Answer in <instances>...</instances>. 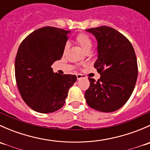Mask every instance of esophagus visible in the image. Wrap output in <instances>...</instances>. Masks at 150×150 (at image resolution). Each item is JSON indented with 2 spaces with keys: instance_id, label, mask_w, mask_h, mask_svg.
Listing matches in <instances>:
<instances>
[{
  "instance_id": "obj_1",
  "label": "esophagus",
  "mask_w": 150,
  "mask_h": 150,
  "mask_svg": "<svg viewBox=\"0 0 150 150\" xmlns=\"http://www.w3.org/2000/svg\"><path fill=\"white\" fill-rule=\"evenodd\" d=\"M76 76H77V79L80 80V79H81V78H83L84 75H81V74H78V75H77Z\"/></svg>"
}]
</instances>
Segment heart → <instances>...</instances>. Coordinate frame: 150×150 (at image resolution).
<instances>
[{
	"instance_id": "heart-1",
	"label": "heart",
	"mask_w": 150,
	"mask_h": 150,
	"mask_svg": "<svg viewBox=\"0 0 150 150\" xmlns=\"http://www.w3.org/2000/svg\"><path fill=\"white\" fill-rule=\"evenodd\" d=\"M75 40L84 52L89 53V51L91 49L92 46H93V42H92L91 38L88 35L85 34V33H81L77 36ZM68 44H66L64 48V53L66 52Z\"/></svg>"
}]
</instances>
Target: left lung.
I'll list each match as a JSON object with an SVG mask.
<instances>
[{"label": "left lung", "mask_w": 150, "mask_h": 150, "mask_svg": "<svg viewBox=\"0 0 150 150\" xmlns=\"http://www.w3.org/2000/svg\"><path fill=\"white\" fill-rule=\"evenodd\" d=\"M96 37L98 58L94 67L101 75L97 81L88 78L85 92L88 105L97 111L111 112L122 107L135 87L138 65L131 42L118 31L107 26L86 30Z\"/></svg>", "instance_id": "obj_1"}]
</instances>
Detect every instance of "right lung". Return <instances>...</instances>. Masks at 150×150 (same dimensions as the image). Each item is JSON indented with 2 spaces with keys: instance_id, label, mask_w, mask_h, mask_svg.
Returning <instances> with one entry per match:
<instances>
[{
  "instance_id": "1",
  "label": "right lung",
  "mask_w": 150,
  "mask_h": 150,
  "mask_svg": "<svg viewBox=\"0 0 150 150\" xmlns=\"http://www.w3.org/2000/svg\"><path fill=\"white\" fill-rule=\"evenodd\" d=\"M70 31L54 27L35 30L21 43L15 59V78L24 102L35 111L50 113L64 106L74 75L54 73Z\"/></svg>"
}]
</instances>
